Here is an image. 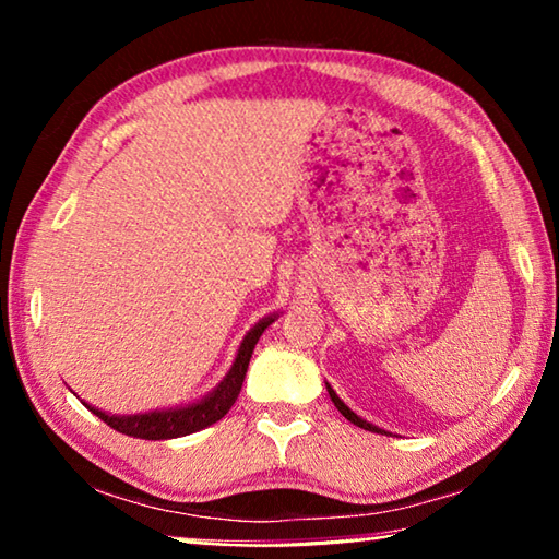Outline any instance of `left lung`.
I'll return each instance as SVG.
<instances>
[{"mask_svg":"<svg viewBox=\"0 0 559 559\" xmlns=\"http://www.w3.org/2000/svg\"><path fill=\"white\" fill-rule=\"evenodd\" d=\"M328 394H330V400H333V404L337 406V412H340V414H343L347 421H353V424H355V427H359V429H367V431L382 433V429H377V427H374V424H370V421H365V419H359V416H357L355 412H349V406H345V402H343V400H340V396H337V394L333 392V386H330V384H328Z\"/></svg>","mask_w":559,"mask_h":559,"instance_id":"obj_1","label":"left lung"}]
</instances>
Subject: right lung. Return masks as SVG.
<instances>
[{
    "instance_id": "obj_1",
    "label": "right lung",
    "mask_w": 559,
    "mask_h": 559,
    "mask_svg": "<svg viewBox=\"0 0 559 559\" xmlns=\"http://www.w3.org/2000/svg\"><path fill=\"white\" fill-rule=\"evenodd\" d=\"M273 320H276V316L261 320V323L243 337L239 355H236L229 374L224 377V382L216 386L212 394H206L200 402L177 406V409L132 414V416H110L100 409H93V406H88V404L86 406L98 416V419L106 421L110 429L126 433V437L145 439V441L177 439V437H187V433H194L200 429L212 427L214 421H219L222 416L234 406L236 396H239V392H241L246 370H249L253 347H257L261 333L273 323Z\"/></svg>"
}]
</instances>
